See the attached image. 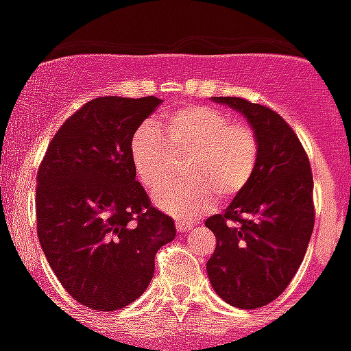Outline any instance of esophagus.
I'll list each match as a JSON object with an SVG mask.
<instances>
[{"label": "esophagus", "mask_w": 351, "mask_h": 351, "mask_svg": "<svg viewBox=\"0 0 351 351\" xmlns=\"http://www.w3.org/2000/svg\"><path fill=\"white\" fill-rule=\"evenodd\" d=\"M193 230V224H186V222H176V231L178 233H187Z\"/></svg>", "instance_id": "1"}]
</instances>
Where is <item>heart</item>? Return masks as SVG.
I'll use <instances>...</instances> for the list:
<instances>
[{"label":"heart","mask_w":351,"mask_h":351,"mask_svg":"<svg viewBox=\"0 0 351 351\" xmlns=\"http://www.w3.org/2000/svg\"><path fill=\"white\" fill-rule=\"evenodd\" d=\"M175 153L191 154L186 162L189 178L160 191L154 202L164 213L189 222L213 209L217 193L231 198L247 186L258 143L250 127L233 123L208 106L175 109L164 117V132L153 123H142L131 138L132 164L149 191L169 182Z\"/></svg>","instance_id":"b5f03b06"}]
</instances>
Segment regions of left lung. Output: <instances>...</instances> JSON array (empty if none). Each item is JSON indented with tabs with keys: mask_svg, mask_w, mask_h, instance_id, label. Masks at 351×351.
Returning a JSON list of instances; mask_svg holds the SVG:
<instances>
[{
	"mask_svg": "<svg viewBox=\"0 0 351 351\" xmlns=\"http://www.w3.org/2000/svg\"><path fill=\"white\" fill-rule=\"evenodd\" d=\"M240 112L258 143L247 186L222 215L206 220L217 247L206 264L220 299L242 310L269 304L302 264L313 233V176L293 129L275 111L233 96H213Z\"/></svg>",
	"mask_w": 351,
	"mask_h": 351,
	"instance_id": "left-lung-1",
	"label": "left lung"
}]
</instances>
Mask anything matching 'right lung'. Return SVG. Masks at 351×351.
Instances as JSON below:
<instances>
[{"mask_svg": "<svg viewBox=\"0 0 351 351\" xmlns=\"http://www.w3.org/2000/svg\"><path fill=\"white\" fill-rule=\"evenodd\" d=\"M162 104L101 96L54 134L38 171V237L52 271L80 304L114 311L145 291L175 222L136 180L131 138Z\"/></svg>", "mask_w": 351, "mask_h": 351, "instance_id": "obj_1", "label": "right lung"}]
</instances>
